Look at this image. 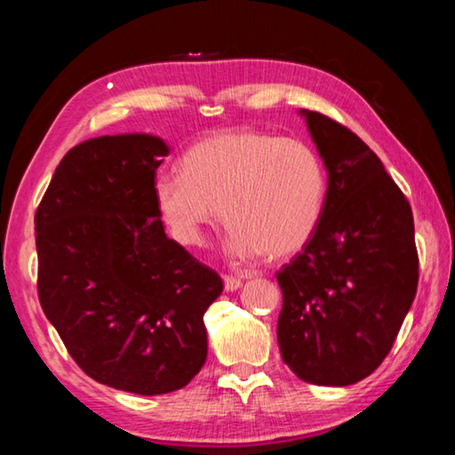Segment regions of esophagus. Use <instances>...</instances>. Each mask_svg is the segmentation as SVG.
<instances>
[{
    "label": "esophagus",
    "mask_w": 455,
    "mask_h": 455,
    "mask_svg": "<svg viewBox=\"0 0 455 455\" xmlns=\"http://www.w3.org/2000/svg\"><path fill=\"white\" fill-rule=\"evenodd\" d=\"M222 281H225V291L227 292H233L236 289H241V284H243L241 279H236V276H228V275L222 276Z\"/></svg>",
    "instance_id": "esophagus-1"
}]
</instances>
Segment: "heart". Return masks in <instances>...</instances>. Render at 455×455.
<instances>
[{
  "label": "heart",
  "instance_id": "heart-1",
  "mask_svg": "<svg viewBox=\"0 0 455 455\" xmlns=\"http://www.w3.org/2000/svg\"><path fill=\"white\" fill-rule=\"evenodd\" d=\"M327 172L309 144L259 130H222L192 144L180 172H160L154 203L174 241L203 246L220 212L236 259H284L311 241Z\"/></svg>",
  "mask_w": 455,
  "mask_h": 455
}]
</instances>
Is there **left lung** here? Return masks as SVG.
<instances>
[{
    "label": "left lung",
    "mask_w": 455,
    "mask_h": 455,
    "mask_svg": "<svg viewBox=\"0 0 455 455\" xmlns=\"http://www.w3.org/2000/svg\"><path fill=\"white\" fill-rule=\"evenodd\" d=\"M329 184L319 227L276 273V339L299 379L343 387L371 375L415 299L411 206L369 146L325 114L301 110Z\"/></svg>",
    "instance_id": "1"
}]
</instances>
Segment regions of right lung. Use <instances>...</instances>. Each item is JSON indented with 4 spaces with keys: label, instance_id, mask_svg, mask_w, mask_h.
<instances>
[{
    "label": "right lung",
    "instance_id": "obj_1",
    "mask_svg": "<svg viewBox=\"0 0 455 455\" xmlns=\"http://www.w3.org/2000/svg\"><path fill=\"white\" fill-rule=\"evenodd\" d=\"M150 134L100 136L66 154L36 211L37 295L92 379L138 395L187 385L206 361L204 313L222 279L164 233Z\"/></svg>",
    "mask_w": 455,
    "mask_h": 455
}]
</instances>
